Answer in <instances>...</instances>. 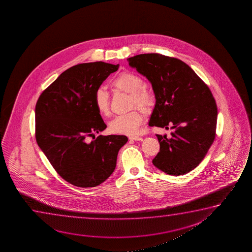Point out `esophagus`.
I'll use <instances>...</instances> for the list:
<instances>
[{
    "label": "esophagus",
    "mask_w": 252,
    "mask_h": 252,
    "mask_svg": "<svg viewBox=\"0 0 252 252\" xmlns=\"http://www.w3.org/2000/svg\"><path fill=\"white\" fill-rule=\"evenodd\" d=\"M130 140H135V141H143V138L140 137H129Z\"/></svg>",
    "instance_id": "34e87169"
}]
</instances>
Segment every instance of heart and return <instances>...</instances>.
I'll list each match as a JSON object with an SVG mask.
<instances>
[{
    "instance_id": "b5f03b06",
    "label": "heart",
    "mask_w": 252,
    "mask_h": 252,
    "mask_svg": "<svg viewBox=\"0 0 252 252\" xmlns=\"http://www.w3.org/2000/svg\"><path fill=\"white\" fill-rule=\"evenodd\" d=\"M115 90L131 94V107L148 113L153 106V97L148 90L142 88L143 80L140 76L132 72H122L112 82ZM94 104L97 112L103 116L110 113L109 94L103 87H98L94 94ZM143 121V116L138 111L117 115L109 122V130L114 133L136 135L138 126Z\"/></svg>"
}]
</instances>
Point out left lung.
I'll use <instances>...</instances> for the list:
<instances>
[{
    "mask_svg": "<svg viewBox=\"0 0 252 252\" xmlns=\"http://www.w3.org/2000/svg\"><path fill=\"white\" fill-rule=\"evenodd\" d=\"M129 66L145 76L155 94L150 126H171V137L157 135L160 152L152 160L170 176H183L200 164L214 143L218 110L203 81L180 59L158 53L127 59Z\"/></svg>",
    "mask_w": 252,
    "mask_h": 252,
    "instance_id": "obj_1",
    "label": "left lung"
}]
</instances>
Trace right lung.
Returning a JSON list of instances; mask_svg holds the SVG:
<instances>
[{"instance_id": "obj_1", "label": "right lung", "mask_w": 252, "mask_h": 252, "mask_svg": "<svg viewBox=\"0 0 252 252\" xmlns=\"http://www.w3.org/2000/svg\"><path fill=\"white\" fill-rule=\"evenodd\" d=\"M120 64L93 62L70 67L40 94L35 107L36 140L66 182L80 188L100 185L114 172L124 135L98 136L107 128L94 94Z\"/></svg>"}]
</instances>
